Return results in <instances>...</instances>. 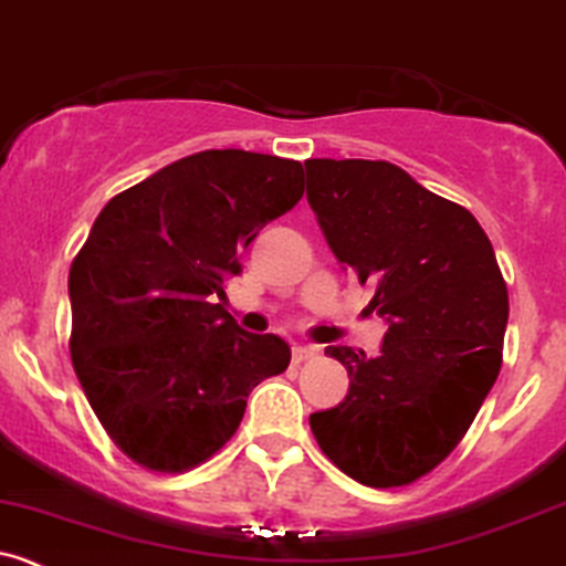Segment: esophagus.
Segmentation results:
<instances>
[{
	"mask_svg": "<svg viewBox=\"0 0 566 566\" xmlns=\"http://www.w3.org/2000/svg\"><path fill=\"white\" fill-rule=\"evenodd\" d=\"M317 358V347H303V344H295L293 347V363H303Z\"/></svg>",
	"mask_w": 566,
	"mask_h": 566,
	"instance_id": "esophagus-1",
	"label": "esophagus"
}]
</instances>
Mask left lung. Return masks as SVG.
<instances>
[{"label": "left lung", "mask_w": 566, "mask_h": 566, "mask_svg": "<svg viewBox=\"0 0 566 566\" xmlns=\"http://www.w3.org/2000/svg\"><path fill=\"white\" fill-rule=\"evenodd\" d=\"M306 200L388 323L377 358L325 349L349 390L308 418L314 439L363 485H409L453 453L496 382L507 284L478 219L398 165L306 159Z\"/></svg>", "instance_id": "8db88e82"}]
</instances>
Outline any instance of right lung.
I'll return each instance as SVG.
<instances>
[{
	"mask_svg": "<svg viewBox=\"0 0 566 566\" xmlns=\"http://www.w3.org/2000/svg\"><path fill=\"white\" fill-rule=\"evenodd\" d=\"M303 195L295 159L192 154L124 189L70 265V355L113 442L151 472H187L241 426L249 392L290 366L273 333L224 312V279Z\"/></svg>",
	"mask_w": 566,
	"mask_h": 566,
	"instance_id": "add662e5",
	"label": "right lung"
}]
</instances>
